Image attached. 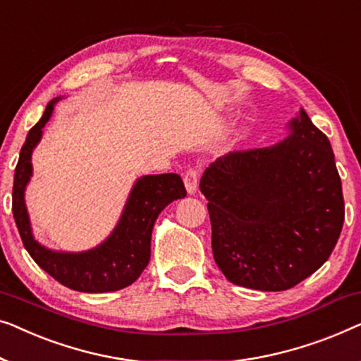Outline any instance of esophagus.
Returning a JSON list of instances; mask_svg holds the SVG:
<instances>
[{"label":"esophagus","mask_w":361,"mask_h":361,"mask_svg":"<svg viewBox=\"0 0 361 361\" xmlns=\"http://www.w3.org/2000/svg\"><path fill=\"white\" fill-rule=\"evenodd\" d=\"M185 186H186V190H188V192H190V195H192V192L196 191V188H197V180H200V170H196V169H190L185 173Z\"/></svg>","instance_id":"esophagus-1"}]
</instances>
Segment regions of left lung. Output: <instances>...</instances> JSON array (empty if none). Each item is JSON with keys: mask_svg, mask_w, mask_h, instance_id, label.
Here are the masks:
<instances>
[{"mask_svg": "<svg viewBox=\"0 0 361 361\" xmlns=\"http://www.w3.org/2000/svg\"><path fill=\"white\" fill-rule=\"evenodd\" d=\"M289 128L280 144L217 159L200 183L209 201L212 255L238 286H296L327 262L342 232V181L331 142L304 109Z\"/></svg>", "mask_w": 361, "mask_h": 361, "instance_id": "obj_1", "label": "left lung"}]
</instances>
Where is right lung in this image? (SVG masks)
Masks as SVG:
<instances>
[{"label":"right lung","mask_w":361,"mask_h":361,"mask_svg":"<svg viewBox=\"0 0 361 361\" xmlns=\"http://www.w3.org/2000/svg\"><path fill=\"white\" fill-rule=\"evenodd\" d=\"M52 99L42 118L29 130L14 171L13 214L21 240L32 260L63 286L81 293L118 291L134 283L150 260V238L157 217L171 201L186 196L176 173L144 176L135 183L118 227L106 242L90 252L59 253L34 240L24 204V188L32 175L30 154L54 111Z\"/></svg>","instance_id":"add662e5"}]
</instances>
